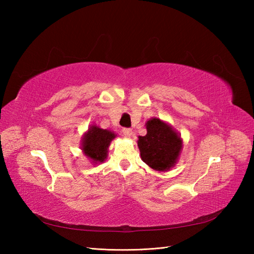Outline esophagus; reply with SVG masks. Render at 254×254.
<instances>
[{"label": "esophagus", "instance_id": "34e87169", "mask_svg": "<svg viewBox=\"0 0 254 254\" xmlns=\"http://www.w3.org/2000/svg\"><path fill=\"white\" fill-rule=\"evenodd\" d=\"M122 133H123V135L124 136H127V137H130L131 135H132V130L131 128H127V127H123L122 128Z\"/></svg>", "mask_w": 254, "mask_h": 254}]
</instances>
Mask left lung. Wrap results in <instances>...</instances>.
I'll return each instance as SVG.
<instances>
[{"mask_svg":"<svg viewBox=\"0 0 254 254\" xmlns=\"http://www.w3.org/2000/svg\"><path fill=\"white\" fill-rule=\"evenodd\" d=\"M147 134L138 136L137 145L142 160L150 168L165 171L175 165L182 141L171 127L157 118L146 123Z\"/></svg>","mask_w":254,"mask_h":254,"instance_id":"left-lung-1","label":"left lung"}]
</instances>
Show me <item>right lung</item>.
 Listing matches in <instances>:
<instances>
[{
	"mask_svg": "<svg viewBox=\"0 0 254 254\" xmlns=\"http://www.w3.org/2000/svg\"><path fill=\"white\" fill-rule=\"evenodd\" d=\"M115 133L108 130H102L98 127H91L85 134L83 141V150L86 156H88L95 161H104L107 157L108 147L110 142L115 138Z\"/></svg>",
	"mask_w": 254,
	"mask_h": 254,
	"instance_id": "obj_1",
	"label": "right lung"
}]
</instances>
